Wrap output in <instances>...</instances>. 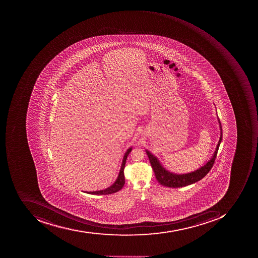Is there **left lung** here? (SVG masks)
Here are the masks:
<instances>
[{"label":"left lung","mask_w":258,"mask_h":258,"mask_svg":"<svg viewBox=\"0 0 258 258\" xmlns=\"http://www.w3.org/2000/svg\"><path fill=\"white\" fill-rule=\"evenodd\" d=\"M218 121H219V128H220V138H219L216 150H215L214 153L211 157L210 160L206 164L201 167L200 168L194 170V171L187 173V174H180L172 173V172L169 171L162 166L157 157L153 155V153H150L149 150H146V153L148 156L152 168H153V172L155 174L156 178L160 184L164 186V187H185V186L195 184L196 182L202 180L209 173V170L212 169V166L214 164L218 150H219V146H220L222 140V125H221L219 118H218Z\"/></svg>","instance_id":"8db88e82"}]
</instances>
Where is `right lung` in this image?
Returning <instances> with one entry per match:
<instances>
[{
	"label": "right lung",
	"mask_w": 258,
	"mask_h": 258,
	"mask_svg": "<svg viewBox=\"0 0 258 258\" xmlns=\"http://www.w3.org/2000/svg\"><path fill=\"white\" fill-rule=\"evenodd\" d=\"M133 147H130L128 150L125 152L124 154V157L122 159V163H121V168H120L119 173H118V177H117L115 181L111 184L110 187H107V188L104 189V190H96V191H84L87 194L91 195H109L115 193V192L118 191L122 188L123 186L125 184V176H124V168H125V162H126L127 157L130 154V152L132 151Z\"/></svg>",
	"instance_id": "1"
}]
</instances>
